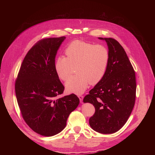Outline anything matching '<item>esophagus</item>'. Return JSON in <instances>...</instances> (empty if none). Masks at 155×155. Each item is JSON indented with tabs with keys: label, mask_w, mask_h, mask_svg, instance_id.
<instances>
[{
	"label": "esophagus",
	"mask_w": 155,
	"mask_h": 155,
	"mask_svg": "<svg viewBox=\"0 0 155 155\" xmlns=\"http://www.w3.org/2000/svg\"><path fill=\"white\" fill-rule=\"evenodd\" d=\"M78 98H79V99H80V102H83V96L78 95Z\"/></svg>",
	"instance_id": "1"
}]
</instances>
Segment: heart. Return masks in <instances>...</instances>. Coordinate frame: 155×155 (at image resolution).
<instances>
[{
    "instance_id": "b5f03b06",
    "label": "heart",
    "mask_w": 155,
    "mask_h": 155,
    "mask_svg": "<svg viewBox=\"0 0 155 155\" xmlns=\"http://www.w3.org/2000/svg\"><path fill=\"white\" fill-rule=\"evenodd\" d=\"M67 57L58 56L54 61V70L58 77L65 81L70 76L72 66L77 75L71 77L65 87L71 92L82 94L88 85L96 84L104 77L110 60L108 48L101 45L76 40L65 50Z\"/></svg>"
}]
</instances>
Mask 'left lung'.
Wrapping results in <instances>:
<instances>
[{
	"label": "left lung",
	"instance_id": "8db88e82",
	"mask_svg": "<svg viewBox=\"0 0 155 155\" xmlns=\"http://www.w3.org/2000/svg\"><path fill=\"white\" fill-rule=\"evenodd\" d=\"M99 38L107 43L109 63L104 77L85 96L83 102L95 107V113L89 120L91 128L101 134H112L125 124L134 108L136 74L118 41L112 38Z\"/></svg>",
	"mask_w": 155,
	"mask_h": 155
}]
</instances>
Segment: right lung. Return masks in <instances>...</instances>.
<instances>
[{
  "label": "right lung",
  "mask_w": 155,
  "mask_h": 155,
  "mask_svg": "<svg viewBox=\"0 0 155 155\" xmlns=\"http://www.w3.org/2000/svg\"><path fill=\"white\" fill-rule=\"evenodd\" d=\"M65 37L43 38L29 50L21 65L15 93L22 117L36 133L54 136L66 126L80 100L74 94L60 98L64 86L54 70L57 51Z\"/></svg>",
  "instance_id": "1"
}]
</instances>
